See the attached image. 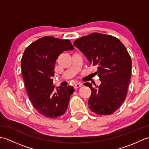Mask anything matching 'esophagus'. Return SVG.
I'll return each instance as SVG.
<instances>
[{"instance_id": "esophagus-1", "label": "esophagus", "mask_w": 149, "mask_h": 149, "mask_svg": "<svg viewBox=\"0 0 149 149\" xmlns=\"http://www.w3.org/2000/svg\"><path fill=\"white\" fill-rule=\"evenodd\" d=\"M83 84L82 83H77V84H76L74 86V87H75V89H77V88H80V87H81L82 86H83Z\"/></svg>"}]
</instances>
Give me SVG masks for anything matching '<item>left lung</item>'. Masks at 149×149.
Here are the masks:
<instances>
[{
	"mask_svg": "<svg viewBox=\"0 0 149 149\" xmlns=\"http://www.w3.org/2000/svg\"><path fill=\"white\" fill-rule=\"evenodd\" d=\"M74 45L97 66L95 74L101 81L99 86L85 83L91 90L90 109L100 115L115 112L124 102L130 83L132 61L127 49L116 38L98 33L77 39Z\"/></svg>",
	"mask_w": 149,
	"mask_h": 149,
	"instance_id": "obj_1",
	"label": "left lung"
}]
</instances>
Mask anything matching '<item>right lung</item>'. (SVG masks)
Masks as SVG:
<instances>
[{"mask_svg": "<svg viewBox=\"0 0 149 149\" xmlns=\"http://www.w3.org/2000/svg\"><path fill=\"white\" fill-rule=\"evenodd\" d=\"M74 49L68 40L44 36L30 44L22 58V73L28 96L37 111L47 118L64 115L74 91L71 86L55 89L52 79L58 56Z\"/></svg>", "mask_w": 149, "mask_h": 149, "instance_id": "right-lung-1", "label": "right lung"}]
</instances>
